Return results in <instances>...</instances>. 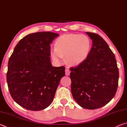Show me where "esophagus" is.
Returning a JSON list of instances; mask_svg holds the SVG:
<instances>
[{"mask_svg":"<svg viewBox=\"0 0 127 127\" xmlns=\"http://www.w3.org/2000/svg\"><path fill=\"white\" fill-rule=\"evenodd\" d=\"M65 75L66 76H69V75L70 74V70H69L68 68H66L65 69Z\"/></svg>","mask_w":127,"mask_h":127,"instance_id":"34e87169","label":"esophagus"}]
</instances>
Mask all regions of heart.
<instances>
[{"label":"heart","instance_id":"1","mask_svg":"<svg viewBox=\"0 0 127 127\" xmlns=\"http://www.w3.org/2000/svg\"><path fill=\"white\" fill-rule=\"evenodd\" d=\"M91 49V41L87 36L79 34H65L59 37L51 48L50 54L55 63H60L65 56L66 63L76 66L84 62L89 57Z\"/></svg>","mask_w":127,"mask_h":127}]
</instances>
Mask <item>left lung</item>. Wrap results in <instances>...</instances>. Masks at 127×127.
<instances>
[{"mask_svg": "<svg viewBox=\"0 0 127 127\" xmlns=\"http://www.w3.org/2000/svg\"><path fill=\"white\" fill-rule=\"evenodd\" d=\"M92 45L82 63L71 68V92L79 106L87 109L104 106L117 92L119 70L115 55L106 41L97 34L88 32Z\"/></svg>", "mask_w": 127, "mask_h": 127, "instance_id": "8db88e82", "label": "left lung"}]
</instances>
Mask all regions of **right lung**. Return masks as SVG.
<instances>
[{"mask_svg": "<svg viewBox=\"0 0 127 127\" xmlns=\"http://www.w3.org/2000/svg\"><path fill=\"white\" fill-rule=\"evenodd\" d=\"M59 34L38 32L29 34L15 47L8 64L7 81L13 99L32 111L52 102L65 67H55L50 61V46Z\"/></svg>", "mask_w": 127, "mask_h": 127, "instance_id": "right-lung-1", "label": "right lung"}]
</instances>
